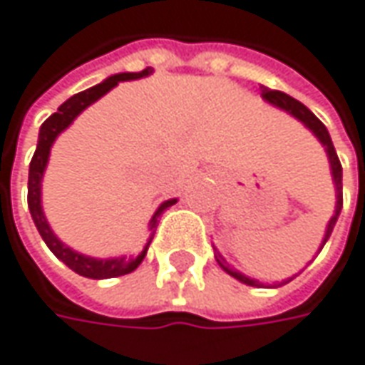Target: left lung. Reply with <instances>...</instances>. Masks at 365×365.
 <instances>
[{
	"mask_svg": "<svg viewBox=\"0 0 365 365\" xmlns=\"http://www.w3.org/2000/svg\"><path fill=\"white\" fill-rule=\"evenodd\" d=\"M263 93V100L265 102H269L272 106H276L279 110H284V112H288V114H292L294 118L300 120L307 128H309L312 135L317 136L321 143H323V147H325L327 157H329V163H331V175H333V183H335V194H337V204H335V214L331 216V220H329V225H327L325 230V237H323V243H321V249L325 247L327 239L331 237V232H333V227H335V222H337V218H339L341 208H343V183H341V178H343V169H341L339 163V157H337V153H335V147H333V140H331V136H329V130L325 128V124L321 122V120L317 118L312 112H310L309 108L304 106V103H300L298 100H294L292 96H288V93H284V91H276V89H262ZM214 257H216V262L218 265L232 276L235 279H239V282H243L247 286H263L262 282H257V279H251V277H247L245 274H241V272H237V269H232L227 259L218 253V249L214 247ZM292 279V277H290ZM290 279H284V282H279L277 286H284V284H288Z\"/></svg>",
	"mask_w": 365,
	"mask_h": 365,
	"instance_id": "1",
	"label": "left lung"
}]
</instances>
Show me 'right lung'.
<instances>
[{
    "instance_id": "add662e5",
    "label": "right lung",
    "mask_w": 365,
    "mask_h": 365,
    "mask_svg": "<svg viewBox=\"0 0 365 365\" xmlns=\"http://www.w3.org/2000/svg\"><path fill=\"white\" fill-rule=\"evenodd\" d=\"M153 69L147 67L140 73H118V75H112L108 77L106 81L93 86V88L86 89V91H79L75 93L73 98H69L65 103L58 106L53 116L42 122L38 133V145H36V151H34V157L30 161V171H28V208H30V214H32V220L38 229L42 241L46 243V247L55 253L56 257L61 262L65 263L67 267H71L75 274L83 277H91V279H106V277H118L126 276L130 272H135L136 267L140 265V262L145 259L147 255V249H149V243L145 245V249L133 257V259H126V257H112V259H96V257H89V255H81L77 251H73L71 247H67L63 241H58L46 216L42 212V202H40V187H42V175H44V169H46V163H48V155H51V147L56 140V136L61 135L73 120L77 118L88 106L100 100L102 96H106L112 88H116L120 81H130V79H140V77H147L151 75ZM178 200H167L163 202L157 212L153 214L151 222H149V230L157 229V218L163 214V210H167L169 206H173Z\"/></svg>"
}]
</instances>
